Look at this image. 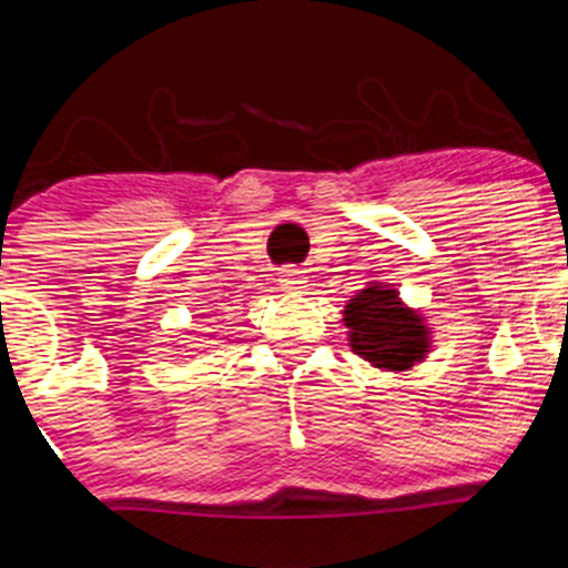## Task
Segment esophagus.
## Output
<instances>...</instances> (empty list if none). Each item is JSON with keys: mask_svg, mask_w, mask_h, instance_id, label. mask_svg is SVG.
Instances as JSON below:
<instances>
[{"mask_svg": "<svg viewBox=\"0 0 568 568\" xmlns=\"http://www.w3.org/2000/svg\"><path fill=\"white\" fill-rule=\"evenodd\" d=\"M278 281H281V287H284V290H301V284H304V270L284 267L278 273Z\"/></svg>", "mask_w": 568, "mask_h": 568, "instance_id": "obj_1", "label": "esophagus"}]
</instances>
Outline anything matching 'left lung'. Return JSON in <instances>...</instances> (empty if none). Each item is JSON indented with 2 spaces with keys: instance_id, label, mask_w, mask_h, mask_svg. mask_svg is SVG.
<instances>
[{
  "instance_id": "1",
  "label": "left lung",
  "mask_w": 568,
  "mask_h": 568,
  "mask_svg": "<svg viewBox=\"0 0 568 568\" xmlns=\"http://www.w3.org/2000/svg\"><path fill=\"white\" fill-rule=\"evenodd\" d=\"M353 329L355 353L384 369H406L426 353V327L409 310L400 307L395 290L369 287L355 295L344 310Z\"/></svg>"
}]
</instances>
